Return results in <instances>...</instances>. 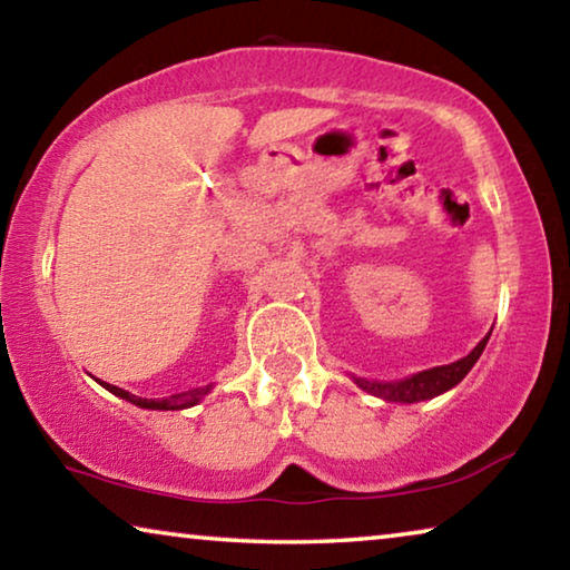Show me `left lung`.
<instances>
[{"mask_svg": "<svg viewBox=\"0 0 570 570\" xmlns=\"http://www.w3.org/2000/svg\"><path fill=\"white\" fill-rule=\"evenodd\" d=\"M490 340V334L482 340L475 350H472L468 356H462V360L452 362V364H442V366H432V370H424L412 374L407 380H400V382H370L364 377H354L356 387H362L364 392L374 394V397H382L387 402H404V404H412V402H422V400H432L438 397V394L448 392L465 380V374L472 370V364L480 360L482 350H485V344Z\"/></svg>", "mask_w": 570, "mask_h": 570, "instance_id": "obj_1", "label": "left lung"}]
</instances>
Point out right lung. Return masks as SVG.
<instances>
[{
	"label": "right lung",
	"instance_id": "1",
	"mask_svg": "<svg viewBox=\"0 0 570 570\" xmlns=\"http://www.w3.org/2000/svg\"><path fill=\"white\" fill-rule=\"evenodd\" d=\"M100 382V380H98ZM105 390L112 392L115 397H122L128 400L132 404H138V407L142 410H186V407H193V404H198L200 400L206 397V394L210 392V384L208 387H196V390H188V392H178V394H170V397H158V400H142V397H135V394L125 392L120 387H115V384H108V382H100Z\"/></svg>",
	"mask_w": 570,
	"mask_h": 570
}]
</instances>
